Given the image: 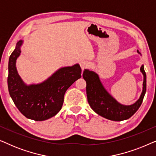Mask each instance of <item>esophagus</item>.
<instances>
[{
	"label": "esophagus",
	"mask_w": 156,
	"mask_h": 156,
	"mask_svg": "<svg viewBox=\"0 0 156 156\" xmlns=\"http://www.w3.org/2000/svg\"><path fill=\"white\" fill-rule=\"evenodd\" d=\"M80 65L81 68H82V71H83V70H84V69H86V68L88 67V66H89V65H88V62H87V61H85V60H82V61H80Z\"/></svg>",
	"instance_id": "obj_1"
}]
</instances>
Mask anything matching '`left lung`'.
I'll return each instance as SVG.
<instances>
[{
  "label": "left lung",
  "instance_id": "8db88e82",
  "mask_svg": "<svg viewBox=\"0 0 156 156\" xmlns=\"http://www.w3.org/2000/svg\"><path fill=\"white\" fill-rule=\"evenodd\" d=\"M137 52L140 55L139 51L137 50ZM140 70L144 75L142 93L135 103L127 106L119 103L106 90L95 72L84 69L82 76L87 82V100L91 108L97 114L108 120L121 121L131 117L141 105L146 91V74L144 65Z\"/></svg>",
  "mask_w": 156,
  "mask_h": 156
}]
</instances>
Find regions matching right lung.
<instances>
[{
  "instance_id": "1",
  "label": "right lung",
  "mask_w": 156,
  "mask_h": 156,
  "mask_svg": "<svg viewBox=\"0 0 156 156\" xmlns=\"http://www.w3.org/2000/svg\"><path fill=\"white\" fill-rule=\"evenodd\" d=\"M23 42V40L17 42L10 56L8 91L15 105L26 118L37 121L47 120L61 110L66 91L82 76V69L79 64L62 67L43 82L27 85L16 69V60L20 55Z\"/></svg>"
}]
</instances>
